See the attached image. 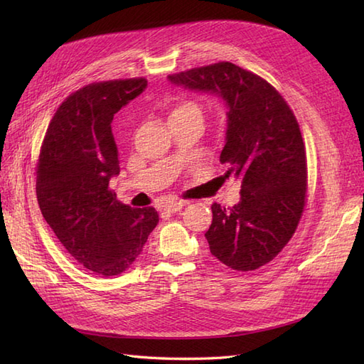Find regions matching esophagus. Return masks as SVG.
I'll return each instance as SVG.
<instances>
[{
    "label": "esophagus",
    "instance_id": "1",
    "mask_svg": "<svg viewBox=\"0 0 364 364\" xmlns=\"http://www.w3.org/2000/svg\"><path fill=\"white\" fill-rule=\"evenodd\" d=\"M185 205H187V202L185 200H173V202H166L164 205V210L168 213H176L182 210Z\"/></svg>",
    "mask_w": 364,
    "mask_h": 364
}]
</instances>
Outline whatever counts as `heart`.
Wrapping results in <instances>:
<instances>
[{
    "mask_svg": "<svg viewBox=\"0 0 364 364\" xmlns=\"http://www.w3.org/2000/svg\"><path fill=\"white\" fill-rule=\"evenodd\" d=\"M181 115H194V117L202 119L200 105L188 99L177 102L174 105V108L170 111V117H181Z\"/></svg>",
    "mask_w": 364,
    "mask_h": 364,
    "instance_id": "1",
    "label": "heart"
}]
</instances>
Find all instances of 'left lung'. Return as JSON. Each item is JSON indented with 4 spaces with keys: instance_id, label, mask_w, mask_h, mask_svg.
Returning a JSON list of instances; mask_svg holds the SVG:
<instances>
[{
    "instance_id": "8db88e82",
    "label": "left lung",
    "mask_w": 364,
    "mask_h": 364,
    "mask_svg": "<svg viewBox=\"0 0 364 364\" xmlns=\"http://www.w3.org/2000/svg\"><path fill=\"white\" fill-rule=\"evenodd\" d=\"M187 90L208 91L228 106L220 162L241 179V200L213 203L205 233L211 255L250 272L277 256L295 235L307 200V157L298 120L274 87L250 70L219 61L168 75Z\"/></svg>"
}]
</instances>
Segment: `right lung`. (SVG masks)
Wrapping results in <instances>:
<instances>
[{
  "label": "right lung",
  "instance_id": "obj_1",
  "mask_svg": "<svg viewBox=\"0 0 364 364\" xmlns=\"http://www.w3.org/2000/svg\"><path fill=\"white\" fill-rule=\"evenodd\" d=\"M146 83L144 77L108 80L70 94L49 123L35 168L44 220L77 262L106 278L139 258L159 223L153 207L123 205L109 188L120 173L114 114Z\"/></svg>",
  "mask_w": 364,
  "mask_h": 364
}]
</instances>
